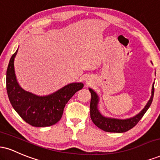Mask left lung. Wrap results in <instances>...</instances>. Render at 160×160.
Returning a JSON list of instances; mask_svg holds the SVG:
<instances>
[{"instance_id":"left-lung-1","label":"left lung","mask_w":160,"mask_h":160,"mask_svg":"<svg viewBox=\"0 0 160 160\" xmlns=\"http://www.w3.org/2000/svg\"><path fill=\"white\" fill-rule=\"evenodd\" d=\"M91 92V102H90V117L91 120L97 127L102 129L104 132H127L134 126L137 125L138 122L148 111L150 108V104L152 103V101L153 98L154 94V86L153 85L152 87V95L150 100L148 101V104H146L144 109L141 111L138 114L132 118L126 119V120H119V119H111L103 117L100 113L98 110V97L96 93L92 89H89Z\"/></svg>"}]
</instances>
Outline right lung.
<instances>
[{"label":"right lung","mask_w":160,"mask_h":160,"mask_svg":"<svg viewBox=\"0 0 160 160\" xmlns=\"http://www.w3.org/2000/svg\"><path fill=\"white\" fill-rule=\"evenodd\" d=\"M10 58L7 70V92L14 110L27 123L35 127H45L56 124L62 118L65 104L78 90L82 82H75L47 96H38L22 89L16 80L14 58Z\"/></svg>","instance_id":"add662e5"}]
</instances>
